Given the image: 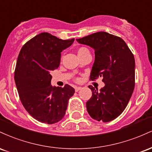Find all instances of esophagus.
<instances>
[{
	"instance_id": "esophagus-1",
	"label": "esophagus",
	"mask_w": 152,
	"mask_h": 152,
	"mask_svg": "<svg viewBox=\"0 0 152 152\" xmlns=\"http://www.w3.org/2000/svg\"><path fill=\"white\" fill-rule=\"evenodd\" d=\"M81 89V87H80V86H76V87H75V91L77 92Z\"/></svg>"
}]
</instances>
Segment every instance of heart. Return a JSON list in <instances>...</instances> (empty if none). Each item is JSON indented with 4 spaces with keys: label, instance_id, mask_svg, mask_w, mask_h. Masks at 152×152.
Wrapping results in <instances>:
<instances>
[{
    "label": "heart",
    "instance_id": "b5f03b06",
    "mask_svg": "<svg viewBox=\"0 0 152 152\" xmlns=\"http://www.w3.org/2000/svg\"><path fill=\"white\" fill-rule=\"evenodd\" d=\"M87 49L86 48H80L79 49H78V53H81V52H83V51H85V50H86Z\"/></svg>",
    "mask_w": 152,
    "mask_h": 152
}]
</instances>
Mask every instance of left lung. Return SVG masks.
<instances>
[{
	"instance_id": "obj_1",
	"label": "left lung",
	"mask_w": 152,
	"mask_h": 152,
	"mask_svg": "<svg viewBox=\"0 0 152 152\" xmlns=\"http://www.w3.org/2000/svg\"><path fill=\"white\" fill-rule=\"evenodd\" d=\"M76 41L95 50L91 71L92 81L102 77L105 86L98 91L88 86L92 96L86 102L88 114L99 121L109 122L126 109L135 86V60L122 38L106 32L94 33Z\"/></svg>"
}]
</instances>
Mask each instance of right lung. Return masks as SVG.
<instances>
[{
    "label": "right lung",
    "mask_w": 152,
    "mask_h": 152,
    "mask_svg": "<svg viewBox=\"0 0 152 152\" xmlns=\"http://www.w3.org/2000/svg\"><path fill=\"white\" fill-rule=\"evenodd\" d=\"M74 38L62 40L41 33L26 42L19 53L14 78L19 97L26 111L35 119L52 124L64 118L73 87L50 85V72L58 68L61 53Z\"/></svg>",
    "instance_id": "obj_1"
}]
</instances>
